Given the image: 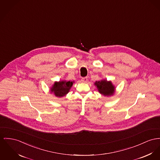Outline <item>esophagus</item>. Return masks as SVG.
<instances>
[{"mask_svg": "<svg viewBox=\"0 0 160 160\" xmlns=\"http://www.w3.org/2000/svg\"><path fill=\"white\" fill-rule=\"evenodd\" d=\"M87 81H88L87 77H85V78H82L81 79V81H82V82H84V83H85V82H87Z\"/></svg>", "mask_w": 160, "mask_h": 160, "instance_id": "34e87169", "label": "esophagus"}]
</instances>
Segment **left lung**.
<instances>
[{"label": "left lung", "mask_w": 160, "mask_h": 160, "mask_svg": "<svg viewBox=\"0 0 160 160\" xmlns=\"http://www.w3.org/2000/svg\"><path fill=\"white\" fill-rule=\"evenodd\" d=\"M94 84L97 87L98 92L104 96H112L115 93V87L111 81H107L106 79H103L96 81Z\"/></svg>", "instance_id": "obj_1"}]
</instances>
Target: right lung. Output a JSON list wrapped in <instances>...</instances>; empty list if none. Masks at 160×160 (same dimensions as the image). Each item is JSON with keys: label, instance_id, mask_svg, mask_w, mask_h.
Masks as SVG:
<instances>
[{"label": "right lung", "instance_id": "obj_1", "mask_svg": "<svg viewBox=\"0 0 160 160\" xmlns=\"http://www.w3.org/2000/svg\"><path fill=\"white\" fill-rule=\"evenodd\" d=\"M73 83L74 81H60L59 82H55L52 87L50 91L52 93H53L56 97H63L69 92Z\"/></svg>", "mask_w": 160, "mask_h": 160}]
</instances>
